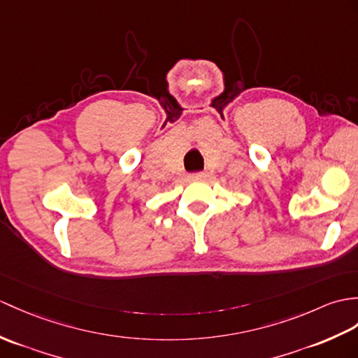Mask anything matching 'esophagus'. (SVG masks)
<instances>
[{
	"instance_id": "1",
	"label": "esophagus",
	"mask_w": 358,
	"mask_h": 358,
	"mask_svg": "<svg viewBox=\"0 0 358 358\" xmlns=\"http://www.w3.org/2000/svg\"><path fill=\"white\" fill-rule=\"evenodd\" d=\"M203 178H206L204 172H196V173H192V176H190V180H203Z\"/></svg>"
}]
</instances>
